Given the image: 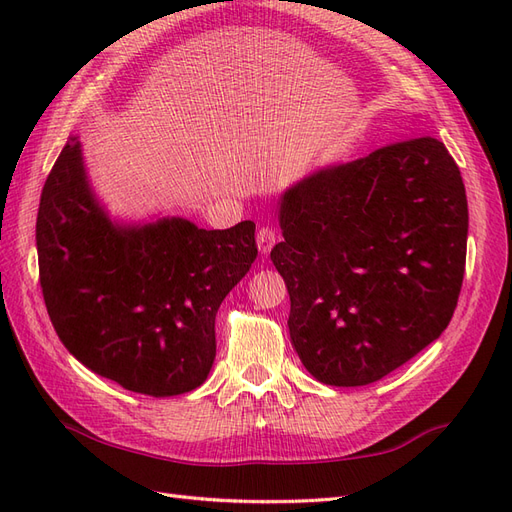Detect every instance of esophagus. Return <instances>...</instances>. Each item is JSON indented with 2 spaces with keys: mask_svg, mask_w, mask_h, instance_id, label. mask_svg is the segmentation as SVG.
Listing matches in <instances>:
<instances>
[{
  "mask_svg": "<svg viewBox=\"0 0 512 512\" xmlns=\"http://www.w3.org/2000/svg\"><path fill=\"white\" fill-rule=\"evenodd\" d=\"M275 241H277V235H275V230H273V228H269V226H262V228L258 230L256 243H258V250H260V254H269V252H271V247L275 245Z\"/></svg>",
  "mask_w": 512,
  "mask_h": 512,
  "instance_id": "1",
  "label": "esophagus"
}]
</instances>
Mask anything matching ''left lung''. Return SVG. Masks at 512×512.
<instances>
[{
    "label": "left lung",
    "mask_w": 512,
    "mask_h": 512,
    "mask_svg": "<svg viewBox=\"0 0 512 512\" xmlns=\"http://www.w3.org/2000/svg\"><path fill=\"white\" fill-rule=\"evenodd\" d=\"M271 250L290 342L316 380L365 386L448 327L466 271L468 198L451 153L423 136L331 164L280 198Z\"/></svg>",
    "instance_id": "obj_1"
}]
</instances>
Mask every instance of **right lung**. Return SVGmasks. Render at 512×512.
<instances>
[{
	"instance_id": "add662e5",
	"label": "right lung",
	"mask_w": 512,
	"mask_h": 512,
	"mask_svg": "<svg viewBox=\"0 0 512 512\" xmlns=\"http://www.w3.org/2000/svg\"><path fill=\"white\" fill-rule=\"evenodd\" d=\"M254 230L250 220L226 230L111 220L70 136L36 222L40 286L61 344L128 391H194L213 367L215 314L258 256Z\"/></svg>"
}]
</instances>
